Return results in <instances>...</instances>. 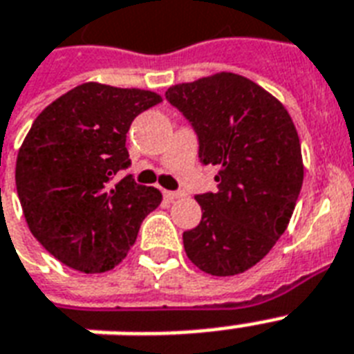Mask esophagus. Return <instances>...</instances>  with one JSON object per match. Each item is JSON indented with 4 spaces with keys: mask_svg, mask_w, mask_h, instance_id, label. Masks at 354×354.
<instances>
[{
    "mask_svg": "<svg viewBox=\"0 0 354 354\" xmlns=\"http://www.w3.org/2000/svg\"><path fill=\"white\" fill-rule=\"evenodd\" d=\"M163 196H165L169 202H172V200H178L182 198L183 193H180V191H163Z\"/></svg>",
    "mask_w": 354,
    "mask_h": 354,
    "instance_id": "obj_1",
    "label": "esophagus"
}]
</instances>
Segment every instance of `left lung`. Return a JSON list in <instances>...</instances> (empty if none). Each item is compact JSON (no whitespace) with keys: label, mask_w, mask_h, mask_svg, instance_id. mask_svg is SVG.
<instances>
[{"label":"left lung","mask_w":354,"mask_h":354,"mask_svg":"<svg viewBox=\"0 0 354 354\" xmlns=\"http://www.w3.org/2000/svg\"><path fill=\"white\" fill-rule=\"evenodd\" d=\"M165 97L193 124L200 163L218 167V191L194 196L202 221L183 233L185 253L205 274H242L274 248L296 207V127L272 93L226 71L171 86Z\"/></svg>","instance_id":"obj_1"}]
</instances>
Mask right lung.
<instances>
[{"mask_svg":"<svg viewBox=\"0 0 354 354\" xmlns=\"http://www.w3.org/2000/svg\"><path fill=\"white\" fill-rule=\"evenodd\" d=\"M161 97L86 82L35 119L16 160V189L35 239L66 266L101 274L118 266L161 193L128 174L127 132Z\"/></svg>","mask_w":354,"mask_h":354,"instance_id":"obj_1","label":"right lung"}]
</instances>
